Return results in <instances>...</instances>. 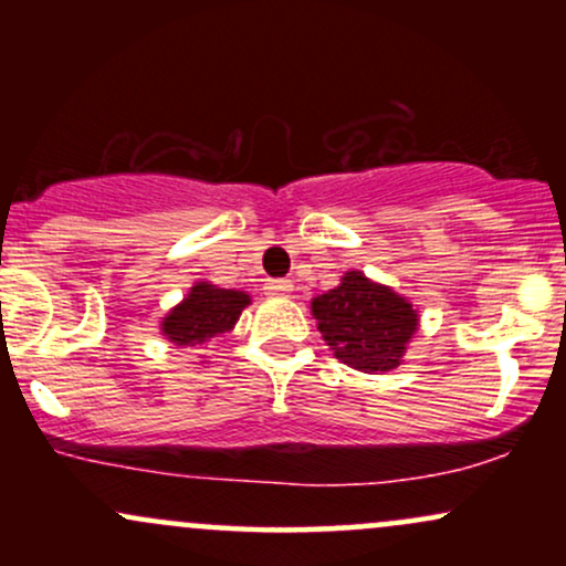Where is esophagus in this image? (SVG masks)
<instances>
[{
    "mask_svg": "<svg viewBox=\"0 0 566 566\" xmlns=\"http://www.w3.org/2000/svg\"><path fill=\"white\" fill-rule=\"evenodd\" d=\"M292 292V282L290 279H269L265 282V295L271 297H287Z\"/></svg>",
    "mask_w": 566,
    "mask_h": 566,
    "instance_id": "34e87169",
    "label": "esophagus"
}]
</instances>
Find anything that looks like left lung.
<instances>
[{"label":"left lung","mask_w":566,"mask_h":566,"mask_svg":"<svg viewBox=\"0 0 566 566\" xmlns=\"http://www.w3.org/2000/svg\"><path fill=\"white\" fill-rule=\"evenodd\" d=\"M311 314L343 365L373 375L399 367L418 329L412 303L361 271H348L335 290L314 297Z\"/></svg>","instance_id":"obj_1"}]
</instances>
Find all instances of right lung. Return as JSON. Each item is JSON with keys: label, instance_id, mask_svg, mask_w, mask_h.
<instances>
[{"label": "right lung", "instance_id": "right-lung-1", "mask_svg": "<svg viewBox=\"0 0 566 566\" xmlns=\"http://www.w3.org/2000/svg\"><path fill=\"white\" fill-rule=\"evenodd\" d=\"M247 305L250 295L242 290H220L210 282H197L161 319V335L175 346H205L212 337L231 333Z\"/></svg>", "mask_w": 566, "mask_h": 566}]
</instances>
